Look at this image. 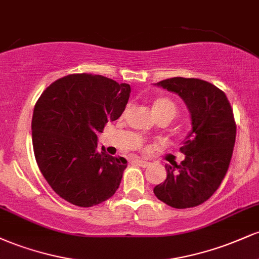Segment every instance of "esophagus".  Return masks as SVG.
I'll list each match as a JSON object with an SVG mask.
<instances>
[{
	"instance_id": "1",
	"label": "esophagus",
	"mask_w": 259,
	"mask_h": 259,
	"mask_svg": "<svg viewBox=\"0 0 259 259\" xmlns=\"http://www.w3.org/2000/svg\"><path fill=\"white\" fill-rule=\"evenodd\" d=\"M135 163L142 168H146L150 165V162H147V160H144V159H136Z\"/></svg>"
}]
</instances>
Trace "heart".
I'll use <instances>...</instances> for the list:
<instances>
[{
	"mask_svg": "<svg viewBox=\"0 0 259 259\" xmlns=\"http://www.w3.org/2000/svg\"><path fill=\"white\" fill-rule=\"evenodd\" d=\"M152 112L154 115L168 113V114L173 117L175 113V105L173 101L167 99V97H157L152 102Z\"/></svg>",
	"mask_w": 259,
	"mask_h": 259,
	"instance_id": "1",
	"label": "heart"
}]
</instances>
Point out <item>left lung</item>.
Listing matches in <instances>:
<instances>
[{"mask_svg": "<svg viewBox=\"0 0 259 259\" xmlns=\"http://www.w3.org/2000/svg\"><path fill=\"white\" fill-rule=\"evenodd\" d=\"M154 85L185 102L191 130L180 147L185 159L165 165L167 179L153 192L173 208L196 207L214 194L228 171L236 138L233 109L224 92L204 80L171 78Z\"/></svg>", "mask_w": 259, "mask_h": 259, "instance_id": "obj_1", "label": "left lung"}]
</instances>
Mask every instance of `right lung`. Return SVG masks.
I'll return each instance as SVG.
<instances>
[{
  "instance_id": "right-lung-1",
  "label": "right lung",
  "mask_w": 259,
  "mask_h": 259,
  "mask_svg": "<svg viewBox=\"0 0 259 259\" xmlns=\"http://www.w3.org/2000/svg\"><path fill=\"white\" fill-rule=\"evenodd\" d=\"M129 84L92 74L56 80L42 92L31 120L32 147L44 178L69 203L92 207L111 198L127 162L112 157L100 133L120 117L129 101Z\"/></svg>"
}]
</instances>
